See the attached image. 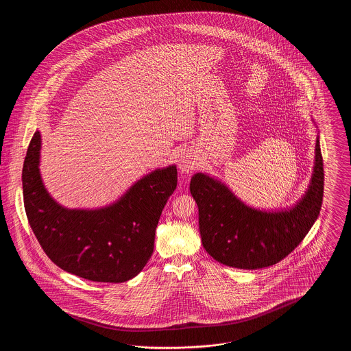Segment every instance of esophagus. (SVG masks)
<instances>
[{"label": "esophagus", "mask_w": 351, "mask_h": 351, "mask_svg": "<svg viewBox=\"0 0 351 351\" xmlns=\"http://www.w3.org/2000/svg\"><path fill=\"white\" fill-rule=\"evenodd\" d=\"M178 165H179V168H180L182 172L188 173V172H191L192 169L196 168V166H197V159H196V156L192 152L184 151L178 158Z\"/></svg>", "instance_id": "esophagus-1"}]
</instances>
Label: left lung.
I'll list each match as a JSON object with an SVG mask.
<instances>
[{"mask_svg": "<svg viewBox=\"0 0 351 351\" xmlns=\"http://www.w3.org/2000/svg\"><path fill=\"white\" fill-rule=\"evenodd\" d=\"M189 189L199 206L202 246L213 259L242 269L269 267L299 246L319 215L324 196L319 139L309 186L292 208H251L225 184L201 172L192 176Z\"/></svg>", "mask_w": 351, "mask_h": 351, "instance_id": "obj_1", "label": "left lung"}]
</instances>
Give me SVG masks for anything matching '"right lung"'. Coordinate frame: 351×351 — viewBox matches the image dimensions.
<instances>
[{"mask_svg":"<svg viewBox=\"0 0 351 351\" xmlns=\"http://www.w3.org/2000/svg\"><path fill=\"white\" fill-rule=\"evenodd\" d=\"M40 134H34L22 169L29 223L51 261L69 274L101 283L136 276L151 258L155 230L178 185L176 166L158 168L116 202L99 209H68L45 188L39 172Z\"/></svg>","mask_w":351,"mask_h":351,"instance_id":"obj_1","label":"right lung"}]
</instances>
